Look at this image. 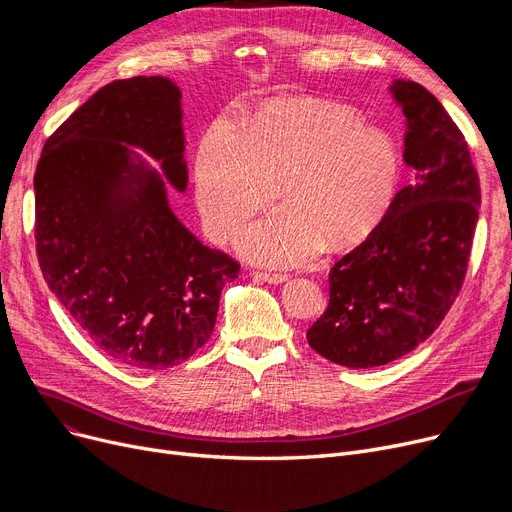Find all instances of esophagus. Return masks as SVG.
<instances>
[{
	"mask_svg": "<svg viewBox=\"0 0 512 512\" xmlns=\"http://www.w3.org/2000/svg\"><path fill=\"white\" fill-rule=\"evenodd\" d=\"M253 278H255V280H261V282L280 284V282H284L288 276H286V274H280V272H261V270H255V272H253Z\"/></svg>",
	"mask_w": 512,
	"mask_h": 512,
	"instance_id": "obj_1",
	"label": "esophagus"
}]
</instances>
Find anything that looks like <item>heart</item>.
<instances>
[{"instance_id":"obj_1","label":"heart","mask_w":512,"mask_h":512,"mask_svg":"<svg viewBox=\"0 0 512 512\" xmlns=\"http://www.w3.org/2000/svg\"><path fill=\"white\" fill-rule=\"evenodd\" d=\"M197 199L207 234L226 242L253 215L280 207L240 236L263 263L288 265L357 245L386 218L400 180L390 134L351 107L278 101L245 122H215L197 153Z\"/></svg>"}]
</instances>
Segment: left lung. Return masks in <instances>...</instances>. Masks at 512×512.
I'll use <instances>...</instances> for the list:
<instances>
[{"label": "left lung", "mask_w": 512, "mask_h": 512, "mask_svg": "<svg viewBox=\"0 0 512 512\" xmlns=\"http://www.w3.org/2000/svg\"><path fill=\"white\" fill-rule=\"evenodd\" d=\"M415 170L386 218L330 270V303L307 330L315 353L344 367H378L434 334L459 297L479 218V176L442 103L396 80Z\"/></svg>", "instance_id": "obj_1"}]
</instances>
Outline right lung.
<instances>
[{"label":"right lung","instance_id":"add662e5","mask_svg":"<svg viewBox=\"0 0 512 512\" xmlns=\"http://www.w3.org/2000/svg\"><path fill=\"white\" fill-rule=\"evenodd\" d=\"M180 91L164 76L101 87L51 134L35 172V240L45 282L91 342L134 369H166L213 332L240 263L205 247L168 205L143 147L184 191Z\"/></svg>","mask_w":512,"mask_h":512}]
</instances>
